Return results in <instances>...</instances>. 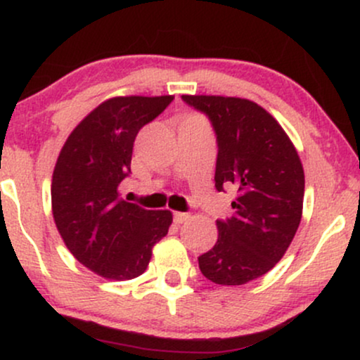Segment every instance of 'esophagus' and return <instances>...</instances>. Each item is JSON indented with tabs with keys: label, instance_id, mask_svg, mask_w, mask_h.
Segmentation results:
<instances>
[{
	"label": "esophagus",
	"instance_id": "obj_1",
	"mask_svg": "<svg viewBox=\"0 0 360 360\" xmlns=\"http://www.w3.org/2000/svg\"><path fill=\"white\" fill-rule=\"evenodd\" d=\"M189 218H191V214H189V213H183V212H176L174 213V221L176 223H184V221H188Z\"/></svg>",
	"mask_w": 360,
	"mask_h": 360
}]
</instances>
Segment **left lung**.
<instances>
[{"label": "left lung", "instance_id": "left-lung-1", "mask_svg": "<svg viewBox=\"0 0 360 360\" xmlns=\"http://www.w3.org/2000/svg\"><path fill=\"white\" fill-rule=\"evenodd\" d=\"M183 101L213 125L214 188L237 189L235 214L217 220L218 240L198 257L200 269L214 284L240 286L269 272L295 238L303 213V166L283 127L257 103L203 94H184Z\"/></svg>", "mask_w": 360, "mask_h": 360}]
</instances>
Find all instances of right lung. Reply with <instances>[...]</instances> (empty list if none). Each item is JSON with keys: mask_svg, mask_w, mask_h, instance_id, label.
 I'll list each match as a JSON object with an SVG mask.
<instances>
[{"mask_svg": "<svg viewBox=\"0 0 360 360\" xmlns=\"http://www.w3.org/2000/svg\"><path fill=\"white\" fill-rule=\"evenodd\" d=\"M174 96H117L101 103L72 130L52 176V213L65 247L106 279H134L147 269L152 247L166 237L169 210H143L120 200L130 176L139 130Z\"/></svg>", "mask_w": 360, "mask_h": 360, "instance_id": "1", "label": "right lung"}]
</instances>
